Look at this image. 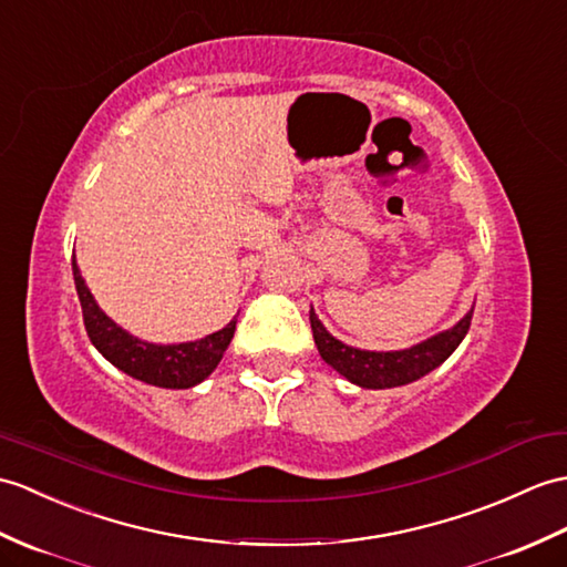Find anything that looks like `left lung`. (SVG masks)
<instances>
[{"instance_id":"8db88e82","label":"left lung","mask_w":567,"mask_h":567,"mask_svg":"<svg viewBox=\"0 0 567 567\" xmlns=\"http://www.w3.org/2000/svg\"><path fill=\"white\" fill-rule=\"evenodd\" d=\"M471 311L462 321L454 323L450 331H442L432 336L423 343L405 350H391V352H374V350H360L340 343L338 338L326 331L319 316L309 311L313 343L319 348L321 358L333 367L338 374H343L352 384L362 389H393L411 384V381L425 377L434 367H440L450 354L458 348V343L466 338L471 326Z\"/></svg>"}]
</instances>
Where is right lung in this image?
Returning a JSON list of instances; mask_svg holds the SVG:
<instances>
[{
    "label": "right lung",
    "instance_id": "1",
    "mask_svg": "<svg viewBox=\"0 0 567 567\" xmlns=\"http://www.w3.org/2000/svg\"><path fill=\"white\" fill-rule=\"evenodd\" d=\"M72 272L79 301H82L89 340L113 367L133 379L144 381V384L162 389H190L200 384V381L215 372L224 350L231 343L236 319H231L221 331L209 333L200 340H190V343L156 346L147 343V340H140L123 331L121 326L101 311L94 295L89 292L82 272L76 268L74 256Z\"/></svg>",
    "mask_w": 567,
    "mask_h": 567
}]
</instances>
